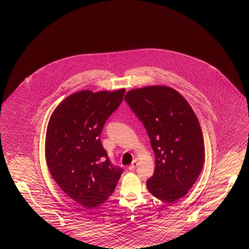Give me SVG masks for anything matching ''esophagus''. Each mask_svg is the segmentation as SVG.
<instances>
[{
	"mask_svg": "<svg viewBox=\"0 0 249 249\" xmlns=\"http://www.w3.org/2000/svg\"><path fill=\"white\" fill-rule=\"evenodd\" d=\"M138 165V161H137V160H134L133 161H132V163L130 164V167H129V169L130 170H134L136 167Z\"/></svg>",
	"mask_w": 249,
	"mask_h": 249,
	"instance_id": "34e87169",
	"label": "esophagus"
}]
</instances>
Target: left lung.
Wrapping results in <instances>:
<instances>
[{"label":"left lung","instance_id":"left-lung-1","mask_svg":"<svg viewBox=\"0 0 249 249\" xmlns=\"http://www.w3.org/2000/svg\"><path fill=\"white\" fill-rule=\"evenodd\" d=\"M124 99L142 121L154 150L156 167L147 190L160 201H178L192 188L204 162L199 120L187 100L166 86L131 89Z\"/></svg>","mask_w":249,"mask_h":249}]
</instances>
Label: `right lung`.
<instances>
[{"instance_id": "obj_1", "label": "right lung", "mask_w": 249, "mask_h": 249, "mask_svg": "<svg viewBox=\"0 0 249 249\" xmlns=\"http://www.w3.org/2000/svg\"><path fill=\"white\" fill-rule=\"evenodd\" d=\"M124 93V89L75 92L56 107L49 119L48 169L59 188L84 208L91 209L107 201L123 172L112 165L99 136Z\"/></svg>"}]
</instances>
